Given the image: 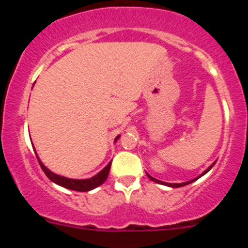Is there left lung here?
Masks as SVG:
<instances>
[{
    "label": "left lung",
    "instance_id": "obj_1",
    "mask_svg": "<svg viewBox=\"0 0 248 248\" xmlns=\"http://www.w3.org/2000/svg\"><path fill=\"white\" fill-rule=\"evenodd\" d=\"M214 165H215V163L212 164L211 166H209V168L206 169L205 171H203L202 174L200 175V176H198V177H196V179H192V180H190V181H186V183H181V184H169V183H164V181H160V180H157V179H154V177H153V176H150V175H149V174H146V175H148V177H149V179H150L151 181H155V183H157V184H161V185L170 186V187H181V186L189 185V184H191V183H194V181H196V180H198L199 177H201V176H202V175H205L206 172H207V171H210V170H211V168H212V166H214Z\"/></svg>",
    "mask_w": 248,
    "mask_h": 248
}]
</instances>
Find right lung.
Here are the masks:
<instances>
[{
  "label": "right lung",
  "instance_id": "1",
  "mask_svg": "<svg viewBox=\"0 0 248 248\" xmlns=\"http://www.w3.org/2000/svg\"><path fill=\"white\" fill-rule=\"evenodd\" d=\"M119 137H120V135H118V137L115 138V140H114V141H117V140L119 139ZM34 151H36V150H34ZM36 156H37V159H38L39 165H41L42 170L45 171V174L47 175V177L49 179L50 181H53L54 184H57V185H59V186H63V187H65V189L74 190V191H82V192L91 191V190L95 189V187H98L99 185H102V184L104 183L105 180H107V177H108L109 170H110V165H111V161H110L108 165L103 169L102 171L98 172L97 175H94V176L91 177V179H84V180H77V179H68V177H64V176H61V175L54 174V172L50 171L49 169H47L45 165H43L42 161L39 160L38 155L36 154Z\"/></svg>",
  "mask_w": 248,
  "mask_h": 248
}]
</instances>
